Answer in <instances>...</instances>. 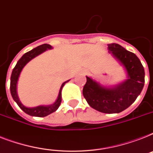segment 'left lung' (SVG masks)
<instances>
[{"label":"left lung","instance_id":"obj_1","mask_svg":"<svg viewBox=\"0 0 153 153\" xmlns=\"http://www.w3.org/2000/svg\"><path fill=\"white\" fill-rule=\"evenodd\" d=\"M108 50L125 67L129 79L116 87H101L86 77L83 96L89 106L103 113H120L132 105L141 94L145 84V70L134 53L116 43L108 45Z\"/></svg>","mask_w":153,"mask_h":153}]
</instances>
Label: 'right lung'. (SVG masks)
Segmentation results:
<instances>
[{
    "instance_id": "right-lung-1",
    "label": "right lung",
    "mask_w": 153,
    "mask_h": 153,
    "mask_svg": "<svg viewBox=\"0 0 153 153\" xmlns=\"http://www.w3.org/2000/svg\"><path fill=\"white\" fill-rule=\"evenodd\" d=\"M52 46L48 44H43L42 45H39V46L36 47L32 50L27 52L21 57L20 59H19V61L17 62L16 67L14 68L13 71H12V75H11V82H10V91H11V94H12V97L13 98V100L17 103V105H19V107L25 113H27L28 115H32V116H37V117H45L46 115H49L51 113L54 112L55 111H56L57 108H59L60 103H61V90L63 86L67 82H64L62 84L60 89H59V96L57 98L56 101L53 105H49V106H38L36 107V108H27V107L23 106L21 102L19 100L18 95H17V93H16V84H17V81H18L19 76V74H20L21 71L23 68L26 64L28 63V62L32 59L33 58H34L35 56H37L38 55L41 54L42 53H43L44 51H45L48 48H51Z\"/></svg>"
}]
</instances>
